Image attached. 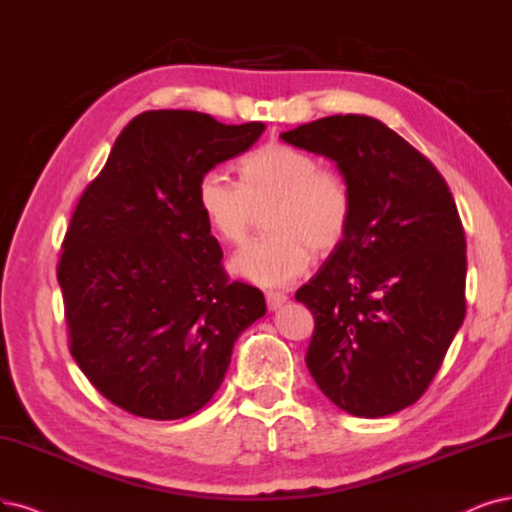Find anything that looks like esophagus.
Returning <instances> with one entry per match:
<instances>
[{"mask_svg":"<svg viewBox=\"0 0 512 512\" xmlns=\"http://www.w3.org/2000/svg\"><path fill=\"white\" fill-rule=\"evenodd\" d=\"M289 297L285 295V293H280V291H268L266 293V301H268V308L270 310H276V308H280L282 304H285Z\"/></svg>","mask_w":512,"mask_h":512,"instance_id":"1","label":"esophagus"}]
</instances>
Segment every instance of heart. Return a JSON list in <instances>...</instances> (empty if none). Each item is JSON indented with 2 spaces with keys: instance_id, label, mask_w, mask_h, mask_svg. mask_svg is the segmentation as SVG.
I'll return each mask as SVG.
<instances>
[{
  "instance_id": "b5f03b06",
  "label": "heart",
  "mask_w": 512,
  "mask_h": 512,
  "mask_svg": "<svg viewBox=\"0 0 512 512\" xmlns=\"http://www.w3.org/2000/svg\"><path fill=\"white\" fill-rule=\"evenodd\" d=\"M198 206L219 240L240 244L257 215L272 206L263 236L232 259V270L259 287H287L312 266L314 249L331 253L344 242L352 219L348 181L320 166L310 151L266 143L240 162V183L206 170L196 189Z\"/></svg>"
}]
</instances>
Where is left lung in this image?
Listing matches in <instances>:
<instances>
[{
    "label": "left lung",
    "instance_id": "8db88e82",
    "mask_svg": "<svg viewBox=\"0 0 512 512\" xmlns=\"http://www.w3.org/2000/svg\"><path fill=\"white\" fill-rule=\"evenodd\" d=\"M282 141L348 181L344 242L295 299L314 316L306 365L329 401L382 418L426 392L466 316V238L434 164L369 116H329Z\"/></svg>",
    "mask_w": 512,
    "mask_h": 512
}]
</instances>
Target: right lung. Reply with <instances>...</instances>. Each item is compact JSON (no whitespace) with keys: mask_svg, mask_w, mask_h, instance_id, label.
Instances as JSON below:
<instances>
[{"mask_svg":"<svg viewBox=\"0 0 512 512\" xmlns=\"http://www.w3.org/2000/svg\"><path fill=\"white\" fill-rule=\"evenodd\" d=\"M263 128L145 111L75 206L56 268L69 350L90 384L132 415L179 420L202 409L238 335L266 314L257 287L225 274L196 198L206 170L249 149Z\"/></svg>","mask_w":512,"mask_h":512,"instance_id":"add662e5","label":"right lung"}]
</instances>
